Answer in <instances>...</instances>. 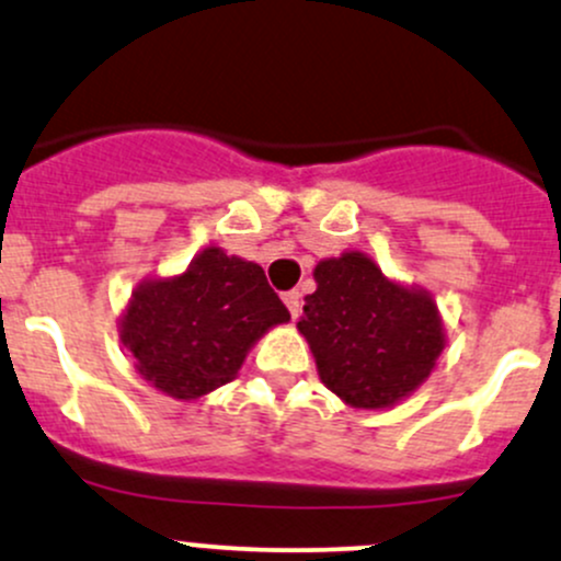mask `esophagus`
Segmentation results:
<instances>
[{"instance_id": "1", "label": "esophagus", "mask_w": 561, "mask_h": 561, "mask_svg": "<svg viewBox=\"0 0 561 561\" xmlns=\"http://www.w3.org/2000/svg\"><path fill=\"white\" fill-rule=\"evenodd\" d=\"M283 302H286L288 312H291V318H297L299 312H302V294H299L297 288H294V291L283 294Z\"/></svg>"}]
</instances>
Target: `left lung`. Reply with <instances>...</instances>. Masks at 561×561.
<instances>
[{
	"instance_id": "8db88e82",
	"label": "left lung",
	"mask_w": 561,
	"mask_h": 561,
	"mask_svg": "<svg viewBox=\"0 0 561 561\" xmlns=\"http://www.w3.org/2000/svg\"><path fill=\"white\" fill-rule=\"evenodd\" d=\"M316 283L297 327L331 393L351 407L382 409L431 375L444 331L427 294L390 283L355 251L318 264Z\"/></svg>"
}]
</instances>
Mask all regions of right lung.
Segmentation results:
<instances>
[{
  "label": "right lung",
  "mask_w": 561,
  "mask_h": 561,
  "mask_svg": "<svg viewBox=\"0 0 561 561\" xmlns=\"http://www.w3.org/2000/svg\"><path fill=\"white\" fill-rule=\"evenodd\" d=\"M288 318L259 264L208 249L179 278L138 288L123 342L144 379L192 401L230 382L245 351Z\"/></svg>",
  "instance_id": "1"
}]
</instances>
